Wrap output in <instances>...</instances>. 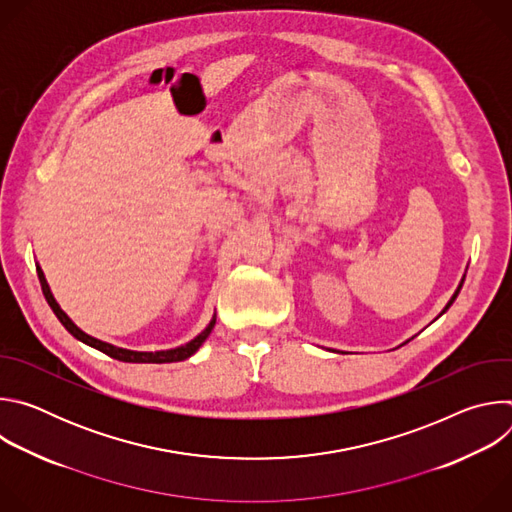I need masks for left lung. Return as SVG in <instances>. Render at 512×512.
Returning a JSON list of instances; mask_svg holds the SVG:
<instances>
[{"instance_id": "1", "label": "left lung", "mask_w": 512, "mask_h": 512, "mask_svg": "<svg viewBox=\"0 0 512 512\" xmlns=\"http://www.w3.org/2000/svg\"><path fill=\"white\" fill-rule=\"evenodd\" d=\"M464 277H466V275H464ZM462 283H464V279H462V281H460V285H458V289H456V291H454V296H452V300H450V302H448V304H446V308H444V312H446V310H448V308H450V306H452V304H454V300H456V298H458V294H460V289H462ZM444 312H442V314H444ZM442 314H440V316H442Z\"/></svg>"}]
</instances>
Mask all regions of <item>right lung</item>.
<instances>
[{
  "instance_id": "1",
  "label": "right lung",
  "mask_w": 512,
  "mask_h": 512,
  "mask_svg": "<svg viewBox=\"0 0 512 512\" xmlns=\"http://www.w3.org/2000/svg\"><path fill=\"white\" fill-rule=\"evenodd\" d=\"M36 271H38V277H40V285H42V291H44V298H46V302H48V306L52 308V312L56 314V318L60 320V324L75 336L77 340H81V342H85V344H89V346H93V348H97V350H101V352H105L107 356H111V358H117V360H123V362H156V364H162V362H178V360H186V358H190L200 346H202V342L208 338V334L212 332V328H214V324H216V316H212V320H210V324L194 338V340H190V342H186V344H182V346H176V348H170V350H156V352H137V350H127V348H119V346H113V344H109V342H103V340H99V338H93V336H89L87 332H83L75 322H72L62 310H60V306L56 304V300H54V296H52V291H50V287H48V281H46V277H44V271L40 269V265L36 267Z\"/></svg>"
}]
</instances>
